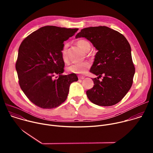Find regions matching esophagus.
<instances>
[{
	"label": "esophagus",
	"instance_id": "esophagus-1",
	"mask_svg": "<svg viewBox=\"0 0 153 153\" xmlns=\"http://www.w3.org/2000/svg\"><path fill=\"white\" fill-rule=\"evenodd\" d=\"M78 78H79V79H80V80H83V79H84V77L83 76H78Z\"/></svg>",
	"mask_w": 153,
	"mask_h": 153
}]
</instances>
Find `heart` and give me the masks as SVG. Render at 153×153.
I'll return each mask as SVG.
<instances>
[{"mask_svg": "<svg viewBox=\"0 0 153 153\" xmlns=\"http://www.w3.org/2000/svg\"><path fill=\"white\" fill-rule=\"evenodd\" d=\"M77 45L85 53H88L91 49V44L88 41L84 39H80L77 42ZM68 45L67 43L65 44L62 48L61 51L62 58L63 62H67L68 60L67 58V48ZM90 67V63L84 61L79 63H75L72 64L69 67H68L67 70L68 72L75 74H83L86 72V70L89 68Z\"/></svg>", "mask_w": 153, "mask_h": 153, "instance_id": "heart-1", "label": "heart"}]
</instances>
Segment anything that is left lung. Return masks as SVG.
<instances>
[{
	"instance_id": "obj_1",
	"label": "left lung",
	"mask_w": 153,
	"mask_h": 153,
	"mask_svg": "<svg viewBox=\"0 0 153 153\" xmlns=\"http://www.w3.org/2000/svg\"><path fill=\"white\" fill-rule=\"evenodd\" d=\"M79 37L90 41L97 50L90 72L98 77L92 79L94 85L86 91L87 97L99 106L117 103L130 90L135 73L129 42L123 34L105 26L83 28L76 36Z\"/></svg>"
}]
</instances>
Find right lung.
Returning <instances> with one entry per match:
<instances>
[{
	"instance_id": "1",
	"label": "right lung",
	"mask_w": 153,
	"mask_h": 153,
	"mask_svg": "<svg viewBox=\"0 0 153 153\" xmlns=\"http://www.w3.org/2000/svg\"><path fill=\"white\" fill-rule=\"evenodd\" d=\"M78 28L45 26L34 31L21 43L16 63L22 90L34 105L44 109L60 106L67 99L75 73L62 75L65 63L61 51L64 41ZM58 74V78L53 77Z\"/></svg>"
}]
</instances>
